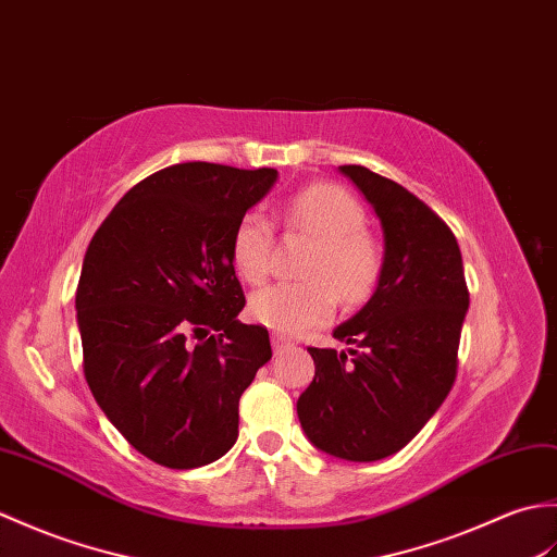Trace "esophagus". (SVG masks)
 <instances>
[{
  "mask_svg": "<svg viewBox=\"0 0 557 557\" xmlns=\"http://www.w3.org/2000/svg\"><path fill=\"white\" fill-rule=\"evenodd\" d=\"M271 345H274V352H276V355H281V352H286V350L293 348V343H290L288 338L278 336V333H274V336H271Z\"/></svg>",
  "mask_w": 557,
  "mask_h": 557,
  "instance_id": "obj_1",
  "label": "esophagus"
}]
</instances>
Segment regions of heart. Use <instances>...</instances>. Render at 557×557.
<instances>
[{"instance_id":"heart-1","label":"heart","mask_w":557,"mask_h":557,"mask_svg":"<svg viewBox=\"0 0 557 557\" xmlns=\"http://www.w3.org/2000/svg\"><path fill=\"white\" fill-rule=\"evenodd\" d=\"M283 224L288 231L310 236L317 245L305 264L307 281L276 283L255 295L250 312L259 324L281 336H300L329 321L338 298L357 305L374 293L383 252L362 228L364 212L350 193L331 183L307 185L283 205ZM271 245L274 228L257 209L247 212L233 231V264L252 286L271 274Z\"/></svg>"}]
</instances>
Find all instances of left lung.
I'll return each instance as SVG.
<instances>
[{
	"label": "left lung",
	"instance_id": "left-lung-1",
	"mask_svg": "<svg viewBox=\"0 0 557 557\" xmlns=\"http://www.w3.org/2000/svg\"><path fill=\"white\" fill-rule=\"evenodd\" d=\"M338 169L381 221L383 269L369 302L333 331L350 348H307L314 379L298 417L319 450L374 462L405 448L450 393L469 293L460 247L434 209L364 166Z\"/></svg>",
	"mask_w": 557,
	"mask_h": 557
}]
</instances>
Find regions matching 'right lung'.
Listing matches in <instances>:
<instances>
[{"label": "right lung", "instance_id": "right-lung-1", "mask_svg": "<svg viewBox=\"0 0 557 557\" xmlns=\"http://www.w3.org/2000/svg\"><path fill=\"white\" fill-rule=\"evenodd\" d=\"M276 169L185 162L121 197L83 259L76 312L85 381L131 446L193 469L238 438V400L271 360L269 331L240 324L231 238Z\"/></svg>", "mask_w": 557, "mask_h": 557}]
</instances>
